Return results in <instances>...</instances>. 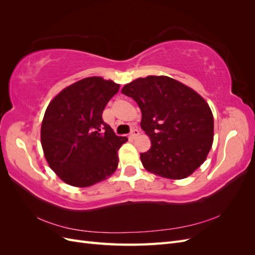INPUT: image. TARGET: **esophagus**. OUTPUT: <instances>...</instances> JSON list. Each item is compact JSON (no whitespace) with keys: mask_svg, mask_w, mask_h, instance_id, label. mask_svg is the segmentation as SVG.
Here are the masks:
<instances>
[{"mask_svg":"<svg viewBox=\"0 0 255 255\" xmlns=\"http://www.w3.org/2000/svg\"><path fill=\"white\" fill-rule=\"evenodd\" d=\"M138 135H139V130H138L137 128H133L132 132L129 133V138H132V139H134V138H136Z\"/></svg>","mask_w":255,"mask_h":255,"instance_id":"obj_1","label":"esophagus"}]
</instances>
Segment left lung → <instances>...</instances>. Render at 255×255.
Instances as JSON below:
<instances>
[{"mask_svg":"<svg viewBox=\"0 0 255 255\" xmlns=\"http://www.w3.org/2000/svg\"><path fill=\"white\" fill-rule=\"evenodd\" d=\"M122 94L141 111L140 127L151 148L140 154L146 170L180 180L203 164L213 144L214 118L195 90L168 76H146L127 84Z\"/></svg>","mask_w":255,"mask_h":255,"instance_id":"left-lung-1","label":"left lung"}]
</instances>
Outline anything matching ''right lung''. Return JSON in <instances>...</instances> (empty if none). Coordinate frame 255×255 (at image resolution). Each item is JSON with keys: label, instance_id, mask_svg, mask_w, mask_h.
Wrapping results in <instances>:
<instances>
[{"label": "right lung", "instance_id": "obj_1", "mask_svg": "<svg viewBox=\"0 0 255 255\" xmlns=\"http://www.w3.org/2000/svg\"><path fill=\"white\" fill-rule=\"evenodd\" d=\"M119 87L92 76L65 88L49 104L41 145L51 169L65 183L87 187L117 169V152L128 138L116 135L102 114Z\"/></svg>", "mask_w": 255, "mask_h": 255}]
</instances>
